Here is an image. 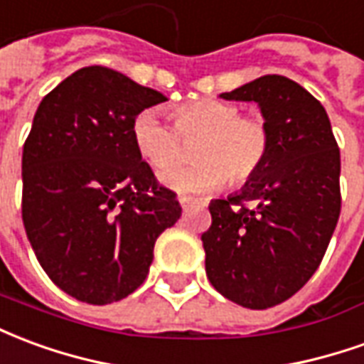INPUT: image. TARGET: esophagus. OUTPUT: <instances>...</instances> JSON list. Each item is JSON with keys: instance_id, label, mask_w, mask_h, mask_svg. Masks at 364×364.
<instances>
[{"instance_id": "esophagus-1", "label": "esophagus", "mask_w": 364, "mask_h": 364, "mask_svg": "<svg viewBox=\"0 0 364 364\" xmlns=\"http://www.w3.org/2000/svg\"><path fill=\"white\" fill-rule=\"evenodd\" d=\"M202 200H198V198H190V196H182L180 198V205L184 208V210H188V208H192V205H196V203H200Z\"/></svg>"}]
</instances>
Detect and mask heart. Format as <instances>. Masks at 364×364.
I'll return each mask as SVG.
<instances>
[{
    "label": "heart",
    "mask_w": 364,
    "mask_h": 364,
    "mask_svg": "<svg viewBox=\"0 0 364 364\" xmlns=\"http://www.w3.org/2000/svg\"><path fill=\"white\" fill-rule=\"evenodd\" d=\"M174 129L159 112L145 109L133 121V143L154 170H164L184 156V143L194 145L196 161L162 172L161 180L182 194L223 186H243L257 176L270 151L269 123L260 115H241L223 100H196L170 109Z\"/></svg>",
    "instance_id": "obj_1"
}]
</instances>
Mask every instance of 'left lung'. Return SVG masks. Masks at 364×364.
Masks as SVG:
<instances>
[{"label":"left lung","instance_id":"left-lung-1","mask_svg":"<svg viewBox=\"0 0 364 364\" xmlns=\"http://www.w3.org/2000/svg\"><path fill=\"white\" fill-rule=\"evenodd\" d=\"M221 97L259 104L270 151L239 194L210 202L205 274L228 300L267 310L292 298L326 255L341 211V156L323 105L294 80L267 74Z\"/></svg>","mask_w":364,"mask_h":364}]
</instances>
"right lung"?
I'll return each mask as SVG.
<instances>
[{
    "mask_svg": "<svg viewBox=\"0 0 364 364\" xmlns=\"http://www.w3.org/2000/svg\"><path fill=\"white\" fill-rule=\"evenodd\" d=\"M166 102L105 66L63 80L38 105L23 146V225L60 290L86 304L123 300L145 282L154 241L180 219L133 143V121Z\"/></svg>",
    "mask_w": 364,
    "mask_h": 364,
    "instance_id": "add662e5",
    "label": "right lung"
}]
</instances>
